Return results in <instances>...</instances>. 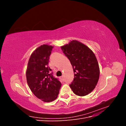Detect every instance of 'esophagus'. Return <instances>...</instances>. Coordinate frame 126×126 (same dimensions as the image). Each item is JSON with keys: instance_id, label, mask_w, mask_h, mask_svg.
<instances>
[{"instance_id": "esophagus-1", "label": "esophagus", "mask_w": 126, "mask_h": 126, "mask_svg": "<svg viewBox=\"0 0 126 126\" xmlns=\"http://www.w3.org/2000/svg\"><path fill=\"white\" fill-rule=\"evenodd\" d=\"M61 79H62V80L63 81H64V77H63V76H62V77H61Z\"/></svg>"}]
</instances>
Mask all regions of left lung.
Returning a JSON list of instances; mask_svg holds the SVG:
<instances>
[{"label":"left lung","mask_w":126,"mask_h":126,"mask_svg":"<svg viewBox=\"0 0 126 126\" xmlns=\"http://www.w3.org/2000/svg\"><path fill=\"white\" fill-rule=\"evenodd\" d=\"M61 48L69 59L75 73L74 80L69 85L71 90L79 96L88 94L96 87L99 78V67L94 53L75 40Z\"/></svg>","instance_id":"left-lung-1"}]
</instances>
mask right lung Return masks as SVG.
I'll return each instance as SVG.
<instances>
[{
  "label": "right lung",
  "instance_id": "1",
  "mask_svg": "<svg viewBox=\"0 0 126 126\" xmlns=\"http://www.w3.org/2000/svg\"><path fill=\"white\" fill-rule=\"evenodd\" d=\"M53 47L43 45L37 48L30 56L26 70L29 88L38 98L47 102L56 99L62 86L48 66Z\"/></svg>",
  "mask_w": 126,
  "mask_h": 126
}]
</instances>
